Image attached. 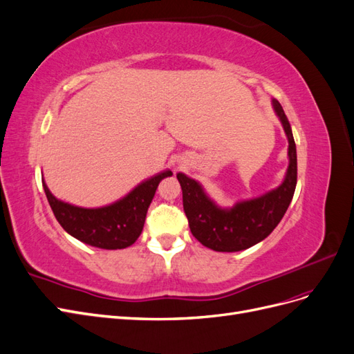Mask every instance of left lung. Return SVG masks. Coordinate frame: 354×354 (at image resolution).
Returning <instances> with one entry per match:
<instances>
[{
    "label": "left lung",
    "instance_id": "obj_1",
    "mask_svg": "<svg viewBox=\"0 0 354 354\" xmlns=\"http://www.w3.org/2000/svg\"><path fill=\"white\" fill-rule=\"evenodd\" d=\"M288 137L289 165L282 183L267 194L236 202L232 208H221L196 180L178 173L183 190V208L194 236L209 250L236 252L261 242L273 232L292 201L297 186V147L291 125L281 103L272 100Z\"/></svg>",
    "mask_w": 354,
    "mask_h": 354
}]
</instances>
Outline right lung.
<instances>
[{"instance_id": "1", "label": "right lung", "mask_w": 354, "mask_h": 354, "mask_svg": "<svg viewBox=\"0 0 354 354\" xmlns=\"http://www.w3.org/2000/svg\"><path fill=\"white\" fill-rule=\"evenodd\" d=\"M173 176L162 171L137 185L130 194L102 208H81L53 196L42 181L46 196L55 217L71 236L102 250H122L133 245L145 226L147 208L160 180Z\"/></svg>"}]
</instances>
